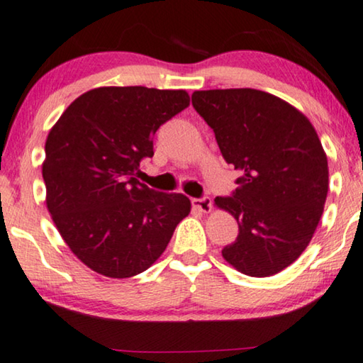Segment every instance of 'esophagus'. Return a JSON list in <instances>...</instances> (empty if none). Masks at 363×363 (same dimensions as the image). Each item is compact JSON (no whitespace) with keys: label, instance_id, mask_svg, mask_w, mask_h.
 <instances>
[{"label":"esophagus","instance_id":"obj_1","mask_svg":"<svg viewBox=\"0 0 363 363\" xmlns=\"http://www.w3.org/2000/svg\"><path fill=\"white\" fill-rule=\"evenodd\" d=\"M192 206L199 208L203 213H208L212 211V201L211 197H202V199H192Z\"/></svg>","mask_w":363,"mask_h":363}]
</instances>
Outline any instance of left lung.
Returning a JSON list of instances; mask_svg holds the SVG:
<instances>
[{
	"label": "left lung",
	"instance_id": "left-lung-1",
	"mask_svg": "<svg viewBox=\"0 0 363 363\" xmlns=\"http://www.w3.org/2000/svg\"><path fill=\"white\" fill-rule=\"evenodd\" d=\"M192 105L242 172L233 196L213 201L238 222L222 257L248 277H273L301 257L323 217L329 167L318 133L298 108L262 90H197Z\"/></svg>",
	"mask_w": 363,
	"mask_h": 363
}]
</instances>
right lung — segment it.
I'll return each mask as SVG.
<instances>
[{"instance_id": "obj_1", "label": "right lung", "mask_w": 363, "mask_h": 363, "mask_svg": "<svg viewBox=\"0 0 363 363\" xmlns=\"http://www.w3.org/2000/svg\"><path fill=\"white\" fill-rule=\"evenodd\" d=\"M189 105L186 90L99 86L60 115L48 140L45 206L75 257L106 278L146 272L191 212L184 194L136 179L157 128Z\"/></svg>"}]
</instances>
